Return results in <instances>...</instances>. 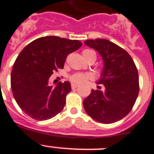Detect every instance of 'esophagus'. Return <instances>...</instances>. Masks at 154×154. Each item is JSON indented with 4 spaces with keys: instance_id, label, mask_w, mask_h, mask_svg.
<instances>
[{
    "instance_id": "obj_1",
    "label": "esophagus",
    "mask_w": 154,
    "mask_h": 154,
    "mask_svg": "<svg viewBox=\"0 0 154 154\" xmlns=\"http://www.w3.org/2000/svg\"><path fill=\"white\" fill-rule=\"evenodd\" d=\"M77 87H78V85H75V84H72V85H71V88H72V90L76 89V88H77Z\"/></svg>"
}]
</instances>
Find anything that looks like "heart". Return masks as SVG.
Wrapping results in <instances>:
<instances>
[{"instance_id":"1","label":"heart","mask_w":154,"mask_h":154,"mask_svg":"<svg viewBox=\"0 0 154 154\" xmlns=\"http://www.w3.org/2000/svg\"><path fill=\"white\" fill-rule=\"evenodd\" d=\"M82 55L87 61L91 60V59L96 60V54L91 49H84L82 51ZM91 78V75L90 74H88V73H75V74H73L72 75L70 76L69 79L74 84L80 85L86 82L87 80L90 79Z\"/></svg>"}]
</instances>
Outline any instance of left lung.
<instances>
[{
  "label": "left lung",
  "instance_id": "left-lung-1",
  "mask_svg": "<svg viewBox=\"0 0 154 154\" xmlns=\"http://www.w3.org/2000/svg\"><path fill=\"white\" fill-rule=\"evenodd\" d=\"M85 44L96 49L104 60L101 79L105 90H91L83 101L86 113L98 122L111 124L132 110L139 93L137 69L129 53L108 39H88Z\"/></svg>",
  "mask_w": 154,
  "mask_h": 154
}]
</instances>
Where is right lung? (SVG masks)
<instances>
[{
	"mask_svg": "<svg viewBox=\"0 0 154 154\" xmlns=\"http://www.w3.org/2000/svg\"><path fill=\"white\" fill-rule=\"evenodd\" d=\"M82 43L54 36L35 39L23 49L14 64L11 75L12 92L20 108L38 121L50 119L61 112L71 91L69 82L53 88L49 79L63 69L67 56Z\"/></svg>",
	"mask_w": 154,
	"mask_h": 154,
	"instance_id": "add662e5",
	"label": "right lung"
}]
</instances>
